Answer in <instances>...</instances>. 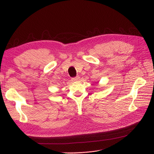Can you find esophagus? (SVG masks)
I'll return each instance as SVG.
<instances>
[{"label": "esophagus", "instance_id": "34e87169", "mask_svg": "<svg viewBox=\"0 0 154 154\" xmlns=\"http://www.w3.org/2000/svg\"><path fill=\"white\" fill-rule=\"evenodd\" d=\"M79 80H80V77H79V76H77V77L72 78V82H77V81H78Z\"/></svg>", "mask_w": 154, "mask_h": 154}]
</instances>
